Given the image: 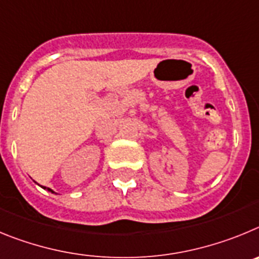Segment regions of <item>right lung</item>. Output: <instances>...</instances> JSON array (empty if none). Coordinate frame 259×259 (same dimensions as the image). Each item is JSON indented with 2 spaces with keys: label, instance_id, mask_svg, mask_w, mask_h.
<instances>
[{
  "label": "right lung",
  "instance_id": "add662e5",
  "mask_svg": "<svg viewBox=\"0 0 259 259\" xmlns=\"http://www.w3.org/2000/svg\"><path fill=\"white\" fill-rule=\"evenodd\" d=\"M41 187H42L44 190H48V191H50V192H53V193H54V191H53V190H50V188H46V187H44V186H41Z\"/></svg>",
  "mask_w": 259,
  "mask_h": 259
}]
</instances>
